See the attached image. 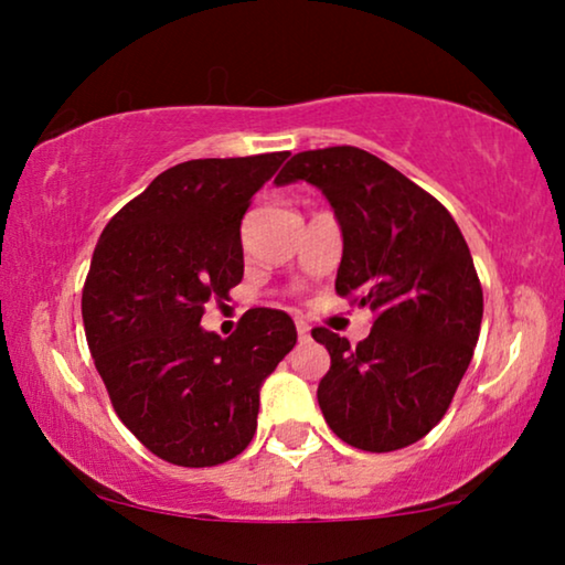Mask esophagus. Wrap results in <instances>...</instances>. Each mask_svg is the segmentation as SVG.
<instances>
[{
  "label": "esophagus",
  "instance_id": "1",
  "mask_svg": "<svg viewBox=\"0 0 565 565\" xmlns=\"http://www.w3.org/2000/svg\"><path fill=\"white\" fill-rule=\"evenodd\" d=\"M296 329H298L300 342H308V339H311V327H308L306 321H296Z\"/></svg>",
  "mask_w": 565,
  "mask_h": 565
}]
</instances>
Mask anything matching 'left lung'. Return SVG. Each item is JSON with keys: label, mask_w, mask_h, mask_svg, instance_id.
<instances>
[{"label": "left lung", "mask_w": 565, "mask_h": 565, "mask_svg": "<svg viewBox=\"0 0 565 565\" xmlns=\"http://www.w3.org/2000/svg\"><path fill=\"white\" fill-rule=\"evenodd\" d=\"M306 180L342 226L337 296L370 306V337L350 347L316 327L329 350L319 406L331 431L365 452L419 443L443 419L473 360L483 290L450 211L358 146L300 151L277 184Z\"/></svg>", "instance_id": "obj_1"}]
</instances>
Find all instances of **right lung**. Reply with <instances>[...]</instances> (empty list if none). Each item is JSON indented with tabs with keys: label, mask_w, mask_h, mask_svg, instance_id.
Here are the masks:
<instances>
[{
	"label": "right lung",
	"mask_w": 565,
	"mask_h": 565,
	"mask_svg": "<svg viewBox=\"0 0 565 565\" xmlns=\"http://www.w3.org/2000/svg\"><path fill=\"white\" fill-rule=\"evenodd\" d=\"M285 157L167 169L113 215L92 254L82 290L92 360L120 422L172 466L244 452L259 385L296 347V323L275 308H249L228 339L200 327L205 306L242 282V218Z\"/></svg>",
	"instance_id": "obj_1"
}]
</instances>
